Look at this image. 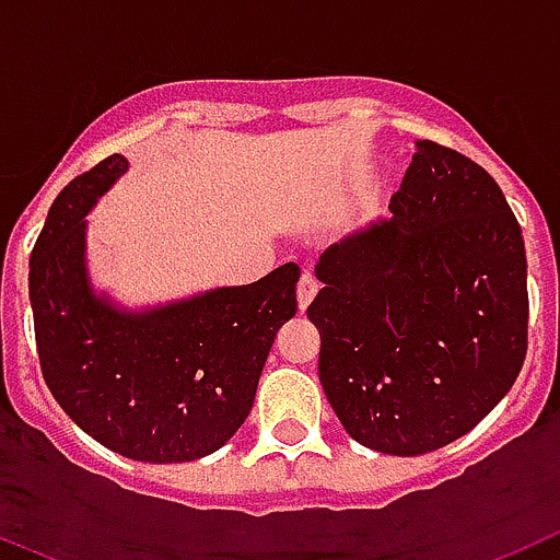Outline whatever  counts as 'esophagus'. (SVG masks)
<instances>
[{
    "label": "esophagus",
    "mask_w": 560,
    "mask_h": 560,
    "mask_svg": "<svg viewBox=\"0 0 560 560\" xmlns=\"http://www.w3.org/2000/svg\"><path fill=\"white\" fill-rule=\"evenodd\" d=\"M316 289H319V285H316V277L311 275V271H303L300 283H296V305H300V311H303V314L308 311L311 300L316 296Z\"/></svg>",
    "instance_id": "esophagus-1"
}]
</instances>
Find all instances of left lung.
Listing matches in <instances>:
<instances>
[{"label":"left lung","instance_id":"8db88e82","mask_svg":"<svg viewBox=\"0 0 560 560\" xmlns=\"http://www.w3.org/2000/svg\"><path fill=\"white\" fill-rule=\"evenodd\" d=\"M389 219L330 244L308 319L319 381L355 443L418 457L471 432L527 353V255L491 173L415 142Z\"/></svg>","mask_w":560,"mask_h":560}]
</instances>
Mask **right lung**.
Returning <instances> with one entry per match:
<instances>
[{"mask_svg":"<svg viewBox=\"0 0 560 560\" xmlns=\"http://www.w3.org/2000/svg\"><path fill=\"white\" fill-rule=\"evenodd\" d=\"M128 171L108 160L52 201L30 255V305L52 398L101 446L140 463L219 452L252 409L277 330L296 314L300 266L126 308L89 275L86 215Z\"/></svg>","mask_w":560,"mask_h":560,"instance_id":"right-lung-1","label":"right lung"}]
</instances>
